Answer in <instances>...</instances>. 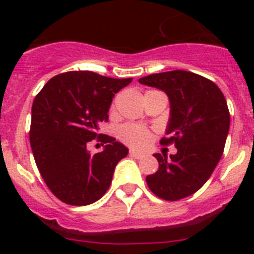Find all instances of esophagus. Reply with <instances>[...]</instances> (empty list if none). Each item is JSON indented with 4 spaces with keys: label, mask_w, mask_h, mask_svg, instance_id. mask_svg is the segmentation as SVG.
<instances>
[{
    "label": "esophagus",
    "mask_w": 254,
    "mask_h": 254,
    "mask_svg": "<svg viewBox=\"0 0 254 254\" xmlns=\"http://www.w3.org/2000/svg\"><path fill=\"white\" fill-rule=\"evenodd\" d=\"M129 155H131L132 158H136V159H142L143 156H145L143 152L136 151V150H129Z\"/></svg>",
    "instance_id": "esophagus-1"
}]
</instances>
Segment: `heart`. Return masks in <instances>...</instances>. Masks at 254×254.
Wrapping results in <instances>:
<instances>
[{"label": "heart", "instance_id": "b5f03b06", "mask_svg": "<svg viewBox=\"0 0 254 254\" xmlns=\"http://www.w3.org/2000/svg\"><path fill=\"white\" fill-rule=\"evenodd\" d=\"M120 138L129 146L142 147L150 141L151 133H150L149 129L142 127V126L128 123V125L121 127Z\"/></svg>", "mask_w": 254, "mask_h": 254}]
</instances>
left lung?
Instances as JSON below:
<instances>
[{"label": "left lung", "instance_id": "left-lung-1", "mask_svg": "<svg viewBox=\"0 0 254 254\" xmlns=\"http://www.w3.org/2000/svg\"><path fill=\"white\" fill-rule=\"evenodd\" d=\"M138 82L169 96L168 137L160 143H174L178 150L170 158L154 155L159 169L146 177L147 186L165 201L186 198L205 185L221 159L230 126L225 96L215 82L183 69L152 73Z\"/></svg>", "mask_w": 254, "mask_h": 254}]
</instances>
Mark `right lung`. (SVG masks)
<instances>
[{"mask_svg":"<svg viewBox=\"0 0 254 254\" xmlns=\"http://www.w3.org/2000/svg\"><path fill=\"white\" fill-rule=\"evenodd\" d=\"M132 78L105 77L91 71H71L52 77L31 107L30 146L40 176L62 202L86 206L104 196L117 163L128 149L116 138L99 133L108 122L114 94ZM105 144L90 154L87 143Z\"/></svg>","mask_w":254,"mask_h":254,"instance_id":"right-lung-1","label":"right lung"}]
</instances>
